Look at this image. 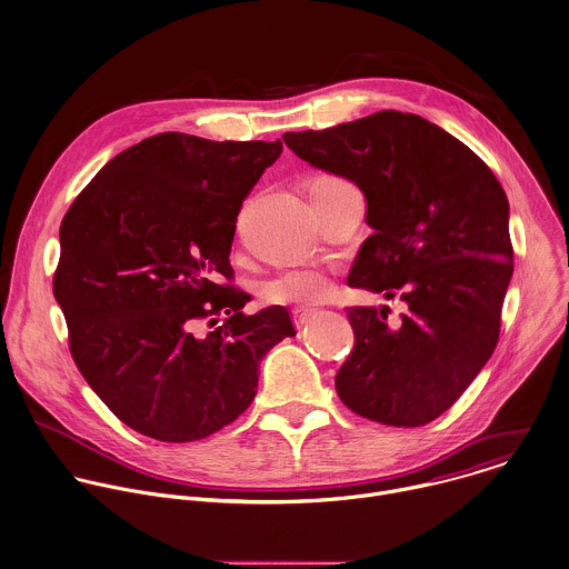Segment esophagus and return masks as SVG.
<instances>
[{
  "mask_svg": "<svg viewBox=\"0 0 569 569\" xmlns=\"http://www.w3.org/2000/svg\"><path fill=\"white\" fill-rule=\"evenodd\" d=\"M292 317H295V326H297V328H303V326L310 321L312 310H308V308H297V310L292 312Z\"/></svg>",
  "mask_w": 569,
  "mask_h": 569,
  "instance_id": "esophagus-1",
  "label": "esophagus"
}]
</instances>
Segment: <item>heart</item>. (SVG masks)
Wrapping results in <instances>:
<instances>
[{
	"mask_svg": "<svg viewBox=\"0 0 569 569\" xmlns=\"http://www.w3.org/2000/svg\"><path fill=\"white\" fill-rule=\"evenodd\" d=\"M350 181L337 174H319L310 181L308 190H330V188H348ZM330 292V279L326 272L317 268H292L263 286V299L268 303L279 306H315Z\"/></svg>",
	"mask_w": 569,
	"mask_h": 569,
	"instance_id": "1",
	"label": "heart"
}]
</instances>
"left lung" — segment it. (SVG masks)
Returning a JSON list of instances; mask_svg holds the SVG:
<instances>
[{
	"label": "left lung",
	"mask_w": 569,
	"mask_h": 569,
	"mask_svg": "<svg viewBox=\"0 0 569 569\" xmlns=\"http://www.w3.org/2000/svg\"><path fill=\"white\" fill-rule=\"evenodd\" d=\"M286 146L315 168L350 179L375 230L348 283L408 315L355 306V350L339 368V399L357 415L417 428L443 415L492 357L515 270L510 203L495 172L437 123L399 110L326 130L286 132Z\"/></svg>",
	"instance_id": "obj_1"
}]
</instances>
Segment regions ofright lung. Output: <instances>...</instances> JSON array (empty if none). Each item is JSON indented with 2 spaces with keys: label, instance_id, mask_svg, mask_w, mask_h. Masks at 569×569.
I'll return each mask as SVG.
<instances>
[{
  "label": "right lung",
  "instance_id": "obj_1",
  "mask_svg": "<svg viewBox=\"0 0 569 569\" xmlns=\"http://www.w3.org/2000/svg\"><path fill=\"white\" fill-rule=\"evenodd\" d=\"M277 141L148 137L110 159L59 228L52 292L70 355L112 415L166 443L210 437L252 403L259 363L295 337L283 306L243 315L228 261L243 199ZM223 311L206 340L189 328Z\"/></svg>",
  "mask_w": 569,
  "mask_h": 569
}]
</instances>
